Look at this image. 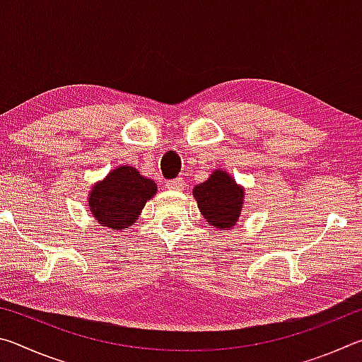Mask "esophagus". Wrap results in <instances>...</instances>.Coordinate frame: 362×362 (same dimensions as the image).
<instances>
[{"instance_id":"esophagus-1","label":"esophagus","mask_w":362,"mask_h":362,"mask_svg":"<svg viewBox=\"0 0 362 362\" xmlns=\"http://www.w3.org/2000/svg\"><path fill=\"white\" fill-rule=\"evenodd\" d=\"M183 185H185V183H183L182 179H174V180L166 182V188L170 189V192H179V189L183 188Z\"/></svg>"}]
</instances>
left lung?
I'll use <instances>...</instances> for the list:
<instances>
[{
    "mask_svg": "<svg viewBox=\"0 0 362 362\" xmlns=\"http://www.w3.org/2000/svg\"><path fill=\"white\" fill-rule=\"evenodd\" d=\"M193 196L201 214L214 228L230 230L240 218L244 188L222 169L214 170L209 179L196 185Z\"/></svg>",
    "mask_w": 362,
    "mask_h": 362,
    "instance_id": "1",
    "label": "left lung"
}]
</instances>
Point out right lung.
Returning a JSON list of instances; mask_svg holds the SVG:
<instances>
[{
    "label": "right lung",
    "mask_w": 362,
    "mask_h": 362,
    "mask_svg": "<svg viewBox=\"0 0 362 362\" xmlns=\"http://www.w3.org/2000/svg\"><path fill=\"white\" fill-rule=\"evenodd\" d=\"M156 192L155 180L140 175L136 168L119 166L90 189L89 209L102 226L121 231L136 223Z\"/></svg>",
    "instance_id": "add662e5"
}]
</instances>
